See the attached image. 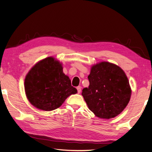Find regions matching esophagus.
<instances>
[{
	"label": "esophagus",
	"mask_w": 152,
	"mask_h": 152,
	"mask_svg": "<svg viewBox=\"0 0 152 152\" xmlns=\"http://www.w3.org/2000/svg\"><path fill=\"white\" fill-rule=\"evenodd\" d=\"M77 90H78V93L80 94V92H81V86H78V87L76 88Z\"/></svg>",
	"instance_id": "1"
}]
</instances>
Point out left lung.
<instances>
[{"label":"left lung","instance_id":"8db88e82","mask_svg":"<svg viewBox=\"0 0 152 152\" xmlns=\"http://www.w3.org/2000/svg\"><path fill=\"white\" fill-rule=\"evenodd\" d=\"M88 78L90 85L83 89L82 95L90 111L106 119L119 115L131 96L124 71L114 64L102 62L91 67Z\"/></svg>","mask_w":152,"mask_h":152}]
</instances>
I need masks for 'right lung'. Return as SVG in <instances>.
I'll return each instance as SVG.
<instances>
[{"label":"right lung","mask_w":152,"mask_h":152,"mask_svg":"<svg viewBox=\"0 0 152 152\" xmlns=\"http://www.w3.org/2000/svg\"><path fill=\"white\" fill-rule=\"evenodd\" d=\"M24 86L29 102L47 111L58 108L68 96L77 93L70 78L62 72L61 63L53 57L39 61L29 70Z\"/></svg>","instance_id":"obj_1"}]
</instances>
